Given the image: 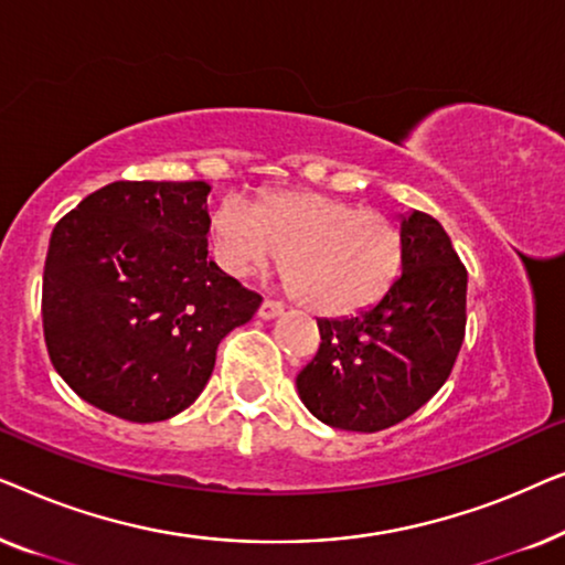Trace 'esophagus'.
I'll return each mask as SVG.
<instances>
[{
    "instance_id": "obj_1",
    "label": "esophagus",
    "mask_w": 565,
    "mask_h": 565,
    "mask_svg": "<svg viewBox=\"0 0 565 565\" xmlns=\"http://www.w3.org/2000/svg\"><path fill=\"white\" fill-rule=\"evenodd\" d=\"M280 313H282V303H280V300H273V298L262 300V306L257 311L259 319H275V316H280Z\"/></svg>"
}]
</instances>
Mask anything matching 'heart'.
Returning a JSON list of instances; mask_svg holds the SVG:
<instances>
[{
    "label": "heart",
    "mask_w": 565,
    "mask_h": 565,
    "mask_svg": "<svg viewBox=\"0 0 565 565\" xmlns=\"http://www.w3.org/2000/svg\"><path fill=\"white\" fill-rule=\"evenodd\" d=\"M211 249L234 277L280 262L306 308L344 316L375 303L396 280L404 234L391 215L308 190H277L244 203L226 198L211 215Z\"/></svg>",
    "instance_id": "heart-1"
}]
</instances>
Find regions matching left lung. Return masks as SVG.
<instances>
[{
  "label": "left lung",
  "mask_w": 565,
  "mask_h": 565,
  "mask_svg": "<svg viewBox=\"0 0 565 565\" xmlns=\"http://www.w3.org/2000/svg\"><path fill=\"white\" fill-rule=\"evenodd\" d=\"M401 277L365 311L319 319L321 344L298 396L334 429L381 431L443 388L466 337L468 273L429 213L401 221Z\"/></svg>",
  "instance_id": "8db88e82"
}]
</instances>
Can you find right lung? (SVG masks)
Masks as SVG:
<instances>
[{
    "instance_id": "obj_1",
    "label": "right lung",
    "mask_w": 565,
    "mask_h": 565,
    "mask_svg": "<svg viewBox=\"0 0 565 565\" xmlns=\"http://www.w3.org/2000/svg\"><path fill=\"white\" fill-rule=\"evenodd\" d=\"M205 182H113L56 223L43 334L76 396L164 422L203 393L215 350L262 296L207 259Z\"/></svg>"
}]
</instances>
